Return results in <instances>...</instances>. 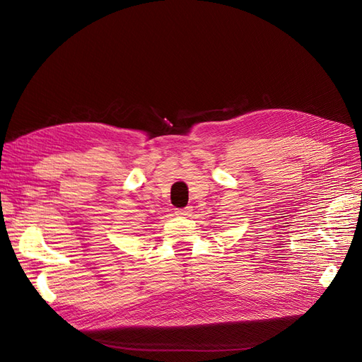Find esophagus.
<instances>
[{
	"instance_id": "1",
	"label": "esophagus",
	"mask_w": 362,
	"mask_h": 362,
	"mask_svg": "<svg viewBox=\"0 0 362 362\" xmlns=\"http://www.w3.org/2000/svg\"><path fill=\"white\" fill-rule=\"evenodd\" d=\"M175 213H177V216H180V217H190L192 208L190 206H185V208H181V210H177Z\"/></svg>"
}]
</instances>
